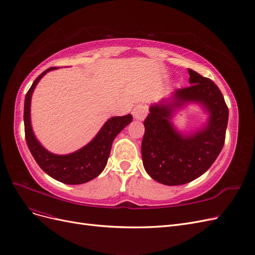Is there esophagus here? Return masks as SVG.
Instances as JSON below:
<instances>
[{"label": "esophagus", "instance_id": "obj_1", "mask_svg": "<svg viewBox=\"0 0 255 255\" xmlns=\"http://www.w3.org/2000/svg\"><path fill=\"white\" fill-rule=\"evenodd\" d=\"M132 115L135 120H144L147 115V108L144 105H137L133 108Z\"/></svg>", "mask_w": 255, "mask_h": 255}]
</instances>
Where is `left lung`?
Here are the masks:
<instances>
[{
    "mask_svg": "<svg viewBox=\"0 0 255 255\" xmlns=\"http://www.w3.org/2000/svg\"><path fill=\"white\" fill-rule=\"evenodd\" d=\"M188 72L191 85L152 104L144 121L141 148L144 169L152 179L166 186L190 183L204 174L222 150L228 127L229 109L219 87L192 69ZM188 103L201 105L209 118L194 133L183 134L171 119Z\"/></svg>",
    "mask_w": 255,
    "mask_h": 255,
    "instance_id": "obj_1",
    "label": "left lung"
}]
</instances>
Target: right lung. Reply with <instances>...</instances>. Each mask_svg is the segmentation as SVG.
Segmentation results:
<instances>
[{"label":"right lung","mask_w":255,"mask_h":255,"mask_svg":"<svg viewBox=\"0 0 255 255\" xmlns=\"http://www.w3.org/2000/svg\"><path fill=\"white\" fill-rule=\"evenodd\" d=\"M59 67H50L36 78L24 99V131L26 144L36 162L49 176L67 185L84 184L97 177L106 168L112 143L122 130L132 122V115L109 119L95 137L85 146L71 154L56 155L47 150L36 139L31 125V98L36 85L47 72Z\"/></svg>","instance_id":"right-lung-1"}]
</instances>
